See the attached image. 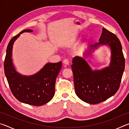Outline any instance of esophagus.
<instances>
[{
    "label": "esophagus",
    "instance_id": "1",
    "mask_svg": "<svg viewBox=\"0 0 129 129\" xmlns=\"http://www.w3.org/2000/svg\"><path fill=\"white\" fill-rule=\"evenodd\" d=\"M62 62H63V64L65 65H69V61L67 59H65L64 61H63Z\"/></svg>",
    "mask_w": 129,
    "mask_h": 129
}]
</instances>
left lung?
Returning a JSON list of instances; mask_svg holds the SVG:
<instances>
[{"label": "left lung", "instance_id": "obj_1", "mask_svg": "<svg viewBox=\"0 0 129 129\" xmlns=\"http://www.w3.org/2000/svg\"><path fill=\"white\" fill-rule=\"evenodd\" d=\"M99 41L89 45L84 56L90 57L95 50L106 45L111 53L108 67L93 69L84 58L77 56L73 57L71 66L76 95L90 104H99L114 95L118 90L125 70L122 45L116 35L103 28Z\"/></svg>", "mask_w": 129, "mask_h": 129}]
</instances>
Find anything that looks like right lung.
Returning a JSON list of instances; mask_svg holds the SVG:
<instances>
[{
  "label": "right lung",
  "mask_w": 129,
  "mask_h": 129,
  "mask_svg": "<svg viewBox=\"0 0 129 129\" xmlns=\"http://www.w3.org/2000/svg\"><path fill=\"white\" fill-rule=\"evenodd\" d=\"M32 32L33 30L29 29L23 30L10 40L4 62V73L11 90L17 100L31 105L41 106L53 97L56 80L62 62L47 63L33 75L25 76L17 72L12 62L13 45L20 34Z\"/></svg>",
  "instance_id": "add662e5"
}]
</instances>
